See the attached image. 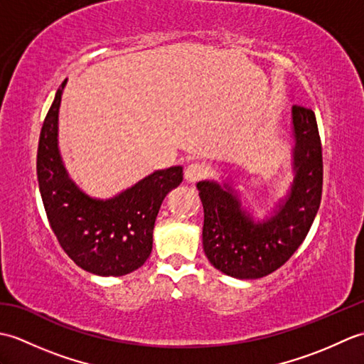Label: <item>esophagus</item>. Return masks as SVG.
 Segmentation results:
<instances>
[{"instance_id":"obj_1","label":"esophagus","mask_w":364,"mask_h":364,"mask_svg":"<svg viewBox=\"0 0 364 364\" xmlns=\"http://www.w3.org/2000/svg\"><path fill=\"white\" fill-rule=\"evenodd\" d=\"M208 176H210V168L205 164H200V162H192V164L184 168V178L189 183L202 181Z\"/></svg>"}]
</instances>
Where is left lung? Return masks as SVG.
<instances>
[{"label":"left lung","mask_w":364,"mask_h":364,"mask_svg":"<svg viewBox=\"0 0 364 364\" xmlns=\"http://www.w3.org/2000/svg\"><path fill=\"white\" fill-rule=\"evenodd\" d=\"M296 180L286 202L272 219L253 223L230 188L200 181L203 250L211 264L236 278H261L282 267L304 242L322 197V145L310 107H292Z\"/></svg>","instance_id":"1"}]
</instances>
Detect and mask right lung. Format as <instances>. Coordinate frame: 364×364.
<instances>
[{"mask_svg":"<svg viewBox=\"0 0 364 364\" xmlns=\"http://www.w3.org/2000/svg\"><path fill=\"white\" fill-rule=\"evenodd\" d=\"M65 81L38 137L37 180L46 218L59 245L81 269L102 277L127 275L150 257L154 220L162 200L183 181V167L156 170L106 202L82 194L68 178L58 149V115Z\"/></svg>","mask_w":364,"mask_h":364,"instance_id":"1","label":"right lung"}]
</instances>
